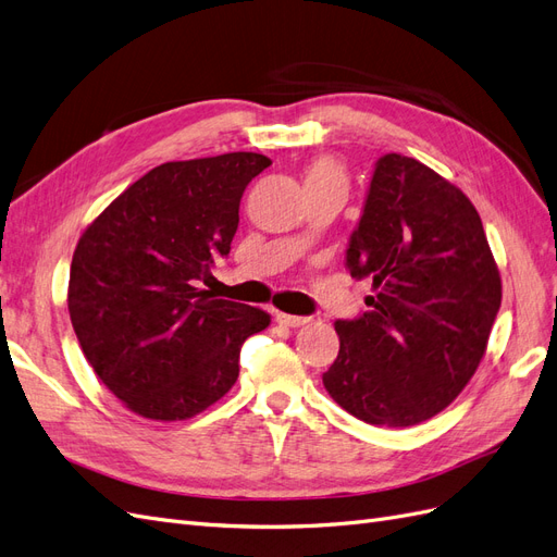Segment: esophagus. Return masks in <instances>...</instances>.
Instances as JSON below:
<instances>
[{
	"instance_id": "1",
	"label": "esophagus",
	"mask_w": 557,
	"mask_h": 557,
	"mask_svg": "<svg viewBox=\"0 0 557 557\" xmlns=\"http://www.w3.org/2000/svg\"><path fill=\"white\" fill-rule=\"evenodd\" d=\"M276 323L278 325H285V327H301V325H307V323H311V318H307V315H290V313H276Z\"/></svg>"
}]
</instances>
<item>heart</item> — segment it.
<instances>
[{"mask_svg": "<svg viewBox=\"0 0 557 557\" xmlns=\"http://www.w3.org/2000/svg\"><path fill=\"white\" fill-rule=\"evenodd\" d=\"M307 183H346L339 162L318 160L307 170Z\"/></svg>", "mask_w": 557, "mask_h": 557, "instance_id": "obj_1", "label": "heart"}]
</instances>
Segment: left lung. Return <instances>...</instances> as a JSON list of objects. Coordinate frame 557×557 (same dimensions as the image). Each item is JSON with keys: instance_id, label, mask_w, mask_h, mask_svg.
Masks as SVG:
<instances>
[{"instance_id": "obj_1", "label": "left lung", "mask_w": 557, "mask_h": 557, "mask_svg": "<svg viewBox=\"0 0 557 557\" xmlns=\"http://www.w3.org/2000/svg\"><path fill=\"white\" fill-rule=\"evenodd\" d=\"M372 278L369 311L336 320L330 397L369 425L409 428L446 409L474 376L502 305V281L467 195L423 162L379 158L346 248Z\"/></svg>"}]
</instances>
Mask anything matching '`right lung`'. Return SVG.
<instances>
[{
  "mask_svg": "<svg viewBox=\"0 0 557 557\" xmlns=\"http://www.w3.org/2000/svg\"><path fill=\"white\" fill-rule=\"evenodd\" d=\"M260 153L164 162L83 232L70 272L83 356L125 407L150 420L209 409L239 376V352L269 313L197 288L227 256Z\"/></svg>",
  "mask_w": 557,
  "mask_h": 557,
  "instance_id": "add662e5",
  "label": "right lung"
}]
</instances>
